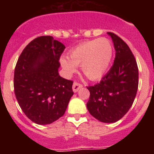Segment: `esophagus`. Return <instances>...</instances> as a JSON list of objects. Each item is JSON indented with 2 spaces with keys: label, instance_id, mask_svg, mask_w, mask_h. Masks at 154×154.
<instances>
[{
  "label": "esophagus",
  "instance_id": "1",
  "mask_svg": "<svg viewBox=\"0 0 154 154\" xmlns=\"http://www.w3.org/2000/svg\"><path fill=\"white\" fill-rule=\"evenodd\" d=\"M82 87V85L78 83V82H74V83H73V86H72L73 92H78L79 89H81Z\"/></svg>",
  "mask_w": 154,
  "mask_h": 154
}]
</instances>
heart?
Here are the masks:
<instances>
[{"mask_svg": "<svg viewBox=\"0 0 154 154\" xmlns=\"http://www.w3.org/2000/svg\"><path fill=\"white\" fill-rule=\"evenodd\" d=\"M113 54L112 45L106 38L85 42L71 50L69 57L60 58L61 65L67 75H72L81 65L82 72L90 80L101 79L108 70Z\"/></svg>", "mask_w": 154, "mask_h": 154, "instance_id": "b5f03b06", "label": "heart"}]
</instances>
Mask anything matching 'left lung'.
<instances>
[{
	"mask_svg": "<svg viewBox=\"0 0 154 154\" xmlns=\"http://www.w3.org/2000/svg\"><path fill=\"white\" fill-rule=\"evenodd\" d=\"M107 34L116 50L113 65L99 83L87 87L90 97L86 106L96 119L112 123L132 106L138 89L139 72L134 55L126 42L112 32Z\"/></svg>",
	"mask_w": 154,
	"mask_h": 154,
	"instance_id": "left-lung-1",
	"label": "left lung"
}]
</instances>
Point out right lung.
<instances>
[{
  "label": "right lung",
  "mask_w": 154,
  "mask_h": 154,
  "mask_svg": "<svg viewBox=\"0 0 154 154\" xmlns=\"http://www.w3.org/2000/svg\"><path fill=\"white\" fill-rule=\"evenodd\" d=\"M65 48L53 37H38L24 48L16 64V99L27 117L37 124H50L62 117L74 94L73 82L58 74Z\"/></svg>",
  "instance_id": "right-lung-1"
}]
</instances>
